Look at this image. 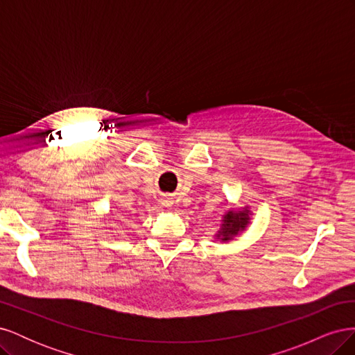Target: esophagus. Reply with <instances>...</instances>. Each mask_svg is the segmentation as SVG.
Listing matches in <instances>:
<instances>
[{"label":"esophagus","instance_id":"34e87169","mask_svg":"<svg viewBox=\"0 0 355 355\" xmlns=\"http://www.w3.org/2000/svg\"><path fill=\"white\" fill-rule=\"evenodd\" d=\"M164 204H166V206H171V204H173V202H171L170 198H166V200H164Z\"/></svg>","mask_w":355,"mask_h":355}]
</instances>
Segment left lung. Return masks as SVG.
<instances>
[{
	"label": "left lung",
	"instance_id": "8db88e82",
	"mask_svg": "<svg viewBox=\"0 0 355 355\" xmlns=\"http://www.w3.org/2000/svg\"><path fill=\"white\" fill-rule=\"evenodd\" d=\"M249 210H243V211H234L230 210L228 213L223 214L222 219V228L218 231V239L222 241H228L231 240L234 235H237L240 231H243L247 223H249Z\"/></svg>",
	"mask_w": 355,
	"mask_h": 355
}]
</instances>
